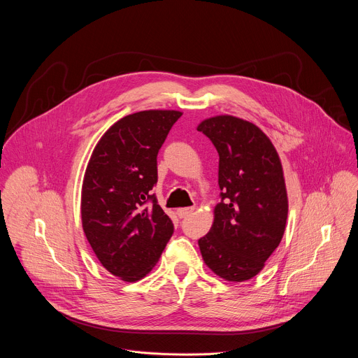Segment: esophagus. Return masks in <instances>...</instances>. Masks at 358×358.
<instances>
[{"label":"esophagus","mask_w":358,"mask_h":358,"mask_svg":"<svg viewBox=\"0 0 358 358\" xmlns=\"http://www.w3.org/2000/svg\"><path fill=\"white\" fill-rule=\"evenodd\" d=\"M192 211H194L192 207H191V208H180V210H177V215H178L180 218H185V217H188Z\"/></svg>","instance_id":"1"}]
</instances>
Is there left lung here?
Instances as JSON below:
<instances>
[{
    "mask_svg": "<svg viewBox=\"0 0 358 358\" xmlns=\"http://www.w3.org/2000/svg\"><path fill=\"white\" fill-rule=\"evenodd\" d=\"M220 156L221 202L210 232L198 239L203 262L220 278L257 276L279 246L287 220V194L278 152L255 124L217 116L203 120Z\"/></svg>",
    "mask_w": 358,
    "mask_h": 358,
    "instance_id": "left-lung-1",
    "label": "left lung"
}]
</instances>
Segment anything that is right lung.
Returning <instances> with one entry per match:
<instances>
[{
  "label": "right lung",
  "mask_w": 358,
  "mask_h": 358,
  "mask_svg": "<svg viewBox=\"0 0 358 358\" xmlns=\"http://www.w3.org/2000/svg\"><path fill=\"white\" fill-rule=\"evenodd\" d=\"M177 110H144L116 122L96 144L82 185V225L112 275L136 282L160 259L174 225L151 194L157 155Z\"/></svg>",
  "instance_id": "right-lung-1"
}]
</instances>
